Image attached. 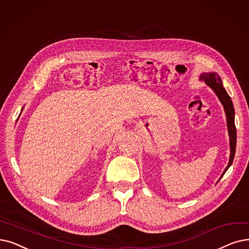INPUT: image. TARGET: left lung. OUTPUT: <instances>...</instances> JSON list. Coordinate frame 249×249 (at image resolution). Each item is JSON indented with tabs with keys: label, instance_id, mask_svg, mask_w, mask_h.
<instances>
[{
	"label": "left lung",
	"instance_id": "left-lung-1",
	"mask_svg": "<svg viewBox=\"0 0 249 249\" xmlns=\"http://www.w3.org/2000/svg\"><path fill=\"white\" fill-rule=\"evenodd\" d=\"M200 80H203L205 84H208L210 88L214 91V93L217 94L219 98L220 102L222 103L224 110L226 113L227 117V127H228V133L230 136V160H229V164L226 167L225 171L223 172V175L226 173V171L229 169V167L232 165L233 160L235 157V150H236V127H235V122H234V117H235V111H234V107L233 103L231 101V98L229 94L227 93L226 89H224L222 79L219 76L217 73L212 72V73H202L199 76ZM221 176V178L223 177Z\"/></svg>",
	"mask_w": 249,
	"mask_h": 249
}]
</instances>
